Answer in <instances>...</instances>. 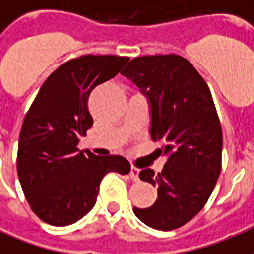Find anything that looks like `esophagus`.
Returning <instances> with one entry per match:
<instances>
[{
    "instance_id": "1",
    "label": "esophagus",
    "mask_w": 254,
    "mask_h": 254,
    "mask_svg": "<svg viewBox=\"0 0 254 254\" xmlns=\"http://www.w3.org/2000/svg\"><path fill=\"white\" fill-rule=\"evenodd\" d=\"M138 173H140V170H138L137 167H134V166L130 167V178H132L133 181H138Z\"/></svg>"
}]
</instances>
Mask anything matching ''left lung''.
Listing matches in <instances>:
<instances>
[{"label": "left lung", "instance_id": "left-lung-1", "mask_svg": "<svg viewBox=\"0 0 254 254\" xmlns=\"http://www.w3.org/2000/svg\"><path fill=\"white\" fill-rule=\"evenodd\" d=\"M121 74L148 100L149 134L166 156L158 174L140 171L141 181L158 187V198L133 212L155 230L178 229L201 211L220 174L223 136L212 95L194 66L176 54L133 58Z\"/></svg>", "mask_w": 254, "mask_h": 254}]
</instances>
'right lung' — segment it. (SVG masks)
<instances>
[{"label": "right lung", "mask_w": 254, "mask_h": 254, "mask_svg": "<svg viewBox=\"0 0 254 254\" xmlns=\"http://www.w3.org/2000/svg\"><path fill=\"white\" fill-rule=\"evenodd\" d=\"M127 57L83 56L63 64L47 77L21 127L17 174L27 201L53 226H69L94 208L102 178L130 165L120 155L96 156L77 148L94 120L91 91L113 78Z\"/></svg>", "instance_id": "obj_1"}]
</instances>
